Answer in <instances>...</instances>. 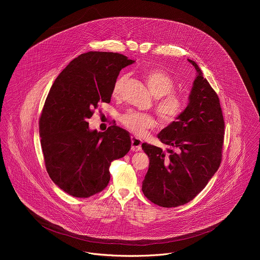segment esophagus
Segmentation results:
<instances>
[{
    "label": "esophagus",
    "mask_w": 260,
    "mask_h": 260,
    "mask_svg": "<svg viewBox=\"0 0 260 260\" xmlns=\"http://www.w3.org/2000/svg\"><path fill=\"white\" fill-rule=\"evenodd\" d=\"M141 144H142V141L137 138V137H131V150L133 152H137V151H140L141 150Z\"/></svg>",
    "instance_id": "esophagus-1"
}]
</instances>
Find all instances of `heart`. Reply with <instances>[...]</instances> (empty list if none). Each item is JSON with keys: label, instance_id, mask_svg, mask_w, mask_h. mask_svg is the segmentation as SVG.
Masks as SVG:
<instances>
[{"label": "heart", "instance_id": "obj_1", "mask_svg": "<svg viewBox=\"0 0 260 260\" xmlns=\"http://www.w3.org/2000/svg\"><path fill=\"white\" fill-rule=\"evenodd\" d=\"M144 77L150 92L158 98L155 102V109L159 117L167 123L176 121L185 110L186 101L180 94L174 92L175 82L172 77L161 69H149L145 71ZM127 79L128 74L126 73L117 77L112 88L114 98L120 97ZM121 122L126 129L136 136L145 135L148 130L157 125L152 115L135 111L126 112L122 115Z\"/></svg>", "mask_w": 260, "mask_h": 260}]
</instances>
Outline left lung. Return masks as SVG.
Masks as SVG:
<instances>
[{
	"label": "left lung",
	"mask_w": 260,
	"mask_h": 260,
	"mask_svg": "<svg viewBox=\"0 0 260 260\" xmlns=\"http://www.w3.org/2000/svg\"><path fill=\"white\" fill-rule=\"evenodd\" d=\"M182 115L157 135L170 148L142 144L149 168L142 191L151 202L177 207L191 201L207 185L221 162L224 120L219 98L199 66Z\"/></svg>",
	"instance_id": "1"
}]
</instances>
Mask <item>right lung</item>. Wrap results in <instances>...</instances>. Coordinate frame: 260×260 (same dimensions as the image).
I'll use <instances>...</instances> for the list:
<instances>
[{
	"label": "right lung",
	"mask_w": 260,
	"mask_h": 260,
	"mask_svg": "<svg viewBox=\"0 0 260 260\" xmlns=\"http://www.w3.org/2000/svg\"><path fill=\"white\" fill-rule=\"evenodd\" d=\"M133 63L118 53L91 51L71 61L51 87L39 123L41 146L50 178L69 195L101 192L110 181L112 161L131 148L126 130L114 124L97 132L87 120L98 103H110L115 80Z\"/></svg>",
	"instance_id": "1"
}]
</instances>
